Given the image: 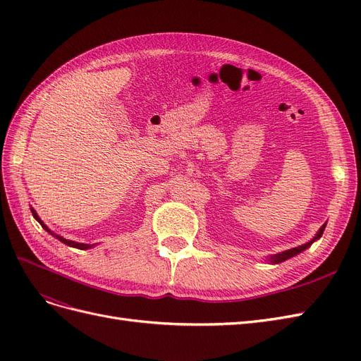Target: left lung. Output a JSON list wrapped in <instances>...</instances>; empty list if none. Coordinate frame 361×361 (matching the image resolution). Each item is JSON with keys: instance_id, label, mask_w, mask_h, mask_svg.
<instances>
[{"instance_id": "obj_1", "label": "left lung", "mask_w": 361, "mask_h": 361, "mask_svg": "<svg viewBox=\"0 0 361 361\" xmlns=\"http://www.w3.org/2000/svg\"><path fill=\"white\" fill-rule=\"evenodd\" d=\"M325 226H326V223L321 226L319 231L316 232V235L310 239L309 243H305V244L298 245V247H295V248H290V250L280 251V253H277V255L268 256V262H269V264H280V262H285V260H288V259H290V257H293V256H297V255L302 253L304 250H307V248H309L314 241H318V239L322 236V233H324V231H325Z\"/></svg>"}]
</instances>
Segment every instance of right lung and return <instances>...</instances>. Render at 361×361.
<instances>
[{
    "instance_id": "1",
    "label": "right lung",
    "mask_w": 361,
    "mask_h": 361,
    "mask_svg": "<svg viewBox=\"0 0 361 361\" xmlns=\"http://www.w3.org/2000/svg\"><path fill=\"white\" fill-rule=\"evenodd\" d=\"M30 209H31V214H32V216H35L36 218V220L40 223V226L43 227V228H45V231L48 232V233H51L52 236H56L57 239H59V241H61L63 244H66V245H69V247H73V248H78V250H89V248H93L96 244H82V243H75V241H69V239H66V238H63V236H60V235H57V233H54L52 231H51V228L45 224V223H43L42 220H40V216L37 215V212L35 211V209H32V207H30Z\"/></svg>"
}]
</instances>
